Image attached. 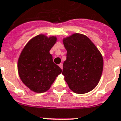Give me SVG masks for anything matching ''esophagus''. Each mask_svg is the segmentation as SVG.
Wrapping results in <instances>:
<instances>
[{"mask_svg":"<svg viewBox=\"0 0 121 121\" xmlns=\"http://www.w3.org/2000/svg\"><path fill=\"white\" fill-rule=\"evenodd\" d=\"M59 67L62 69H63V64H62V63H60V64L59 65Z\"/></svg>","mask_w":121,"mask_h":121,"instance_id":"obj_1","label":"esophagus"}]
</instances>
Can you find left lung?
I'll list each match as a JSON object with an SVG mask.
<instances>
[{
	"label": "left lung",
	"mask_w": 121,
	"mask_h": 121,
	"mask_svg": "<svg viewBox=\"0 0 121 121\" xmlns=\"http://www.w3.org/2000/svg\"><path fill=\"white\" fill-rule=\"evenodd\" d=\"M67 50L62 74L69 89L78 94L87 93L99 84L103 71L102 55L86 35L74 33L64 37Z\"/></svg>",
	"instance_id": "8db88e82"
}]
</instances>
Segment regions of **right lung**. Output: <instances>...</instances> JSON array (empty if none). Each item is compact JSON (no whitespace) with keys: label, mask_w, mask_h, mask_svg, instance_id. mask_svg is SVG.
Wrapping results in <instances>:
<instances>
[{"label":"right lung","mask_w":121,"mask_h":121,"mask_svg":"<svg viewBox=\"0 0 121 121\" xmlns=\"http://www.w3.org/2000/svg\"><path fill=\"white\" fill-rule=\"evenodd\" d=\"M56 36L39 34L26 44L20 54L17 70L20 78L33 92L41 93L50 89L62 70L53 62L50 50Z\"/></svg>","instance_id":"add662e5"}]
</instances>
